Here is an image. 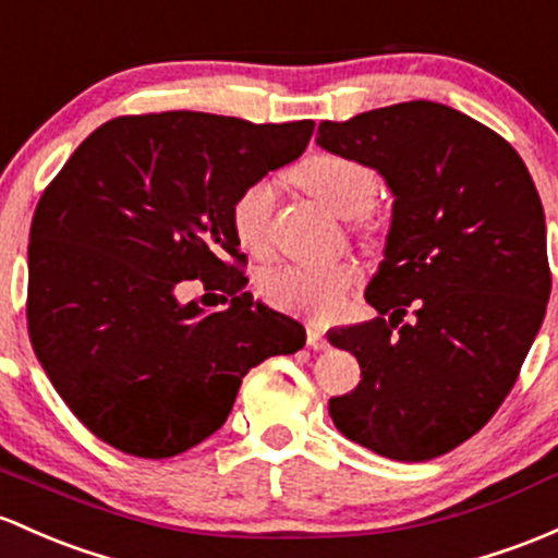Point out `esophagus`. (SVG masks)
Wrapping results in <instances>:
<instances>
[{
	"mask_svg": "<svg viewBox=\"0 0 558 558\" xmlns=\"http://www.w3.org/2000/svg\"><path fill=\"white\" fill-rule=\"evenodd\" d=\"M305 343L311 345V349H327V338H325V329H322L319 325H308L305 327Z\"/></svg>",
	"mask_w": 558,
	"mask_h": 558,
	"instance_id": "34e87169",
	"label": "esophagus"
}]
</instances>
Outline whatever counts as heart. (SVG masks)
<instances>
[{"mask_svg": "<svg viewBox=\"0 0 558 558\" xmlns=\"http://www.w3.org/2000/svg\"><path fill=\"white\" fill-rule=\"evenodd\" d=\"M295 181L308 196L338 215L359 213V233L375 239L380 231L375 215H367L369 202L377 191V172L364 161L345 154H311L292 170ZM271 183L255 181L233 199L231 231L239 247L250 255H266L271 244ZM356 266L349 260L332 263H284L271 268L257 281L260 295L277 308L292 314L329 319L338 314L345 295L356 284Z\"/></svg>", "mask_w": 558, "mask_h": 558, "instance_id": "1", "label": "heart"}]
</instances>
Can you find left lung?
I'll return each mask as SVG.
<instances>
[{"label":"left lung","mask_w":558,"mask_h":558,"mask_svg":"<svg viewBox=\"0 0 558 558\" xmlns=\"http://www.w3.org/2000/svg\"><path fill=\"white\" fill-rule=\"evenodd\" d=\"M316 143L369 165L393 194L364 292L377 316L327 335L362 367L329 417L383 458H439L495 415L543 325L541 196L511 143L430 100L322 122Z\"/></svg>","instance_id":"8db88e82"}]
</instances>
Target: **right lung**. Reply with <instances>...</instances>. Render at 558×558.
<instances>
[{"label": "right lung", "instance_id": "obj_1", "mask_svg": "<svg viewBox=\"0 0 558 558\" xmlns=\"http://www.w3.org/2000/svg\"><path fill=\"white\" fill-rule=\"evenodd\" d=\"M311 133V119L119 117L47 185L28 236V338L100 441L148 460L181 454L226 423L250 369L303 349L301 322L244 292L231 207L301 157ZM185 278L232 305L181 304Z\"/></svg>", "mask_w": 558, "mask_h": 558}]
</instances>
